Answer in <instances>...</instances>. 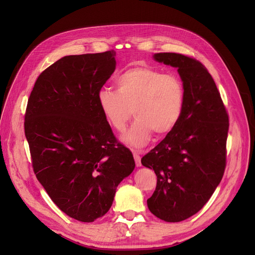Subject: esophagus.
Instances as JSON below:
<instances>
[{"label": "esophagus", "mask_w": 255, "mask_h": 255, "mask_svg": "<svg viewBox=\"0 0 255 255\" xmlns=\"http://www.w3.org/2000/svg\"><path fill=\"white\" fill-rule=\"evenodd\" d=\"M133 155H134V159H135L136 166H137V167H140V166H141V161H140V153H139V151L133 150Z\"/></svg>", "instance_id": "esophagus-1"}]
</instances>
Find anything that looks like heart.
Returning <instances> with one entry per match:
<instances>
[{
    "mask_svg": "<svg viewBox=\"0 0 255 255\" xmlns=\"http://www.w3.org/2000/svg\"><path fill=\"white\" fill-rule=\"evenodd\" d=\"M117 90L103 87L98 103L110 125L126 129L132 116L136 117L123 140L134 146L148 143L153 132L163 136L179 123L185 104V87L179 75L151 67H134L116 79Z\"/></svg>",
    "mask_w": 255,
    "mask_h": 255,
    "instance_id": "obj_1",
    "label": "heart"
}]
</instances>
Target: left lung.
<instances>
[{"label": "left lung", "instance_id": "1", "mask_svg": "<svg viewBox=\"0 0 255 255\" xmlns=\"http://www.w3.org/2000/svg\"><path fill=\"white\" fill-rule=\"evenodd\" d=\"M154 59L177 68L185 104L176 127L141 158L157 176L146 203L157 218L179 222L201 210L222 179L229 115L212 75L199 60L179 53H157Z\"/></svg>", "mask_w": 255, "mask_h": 255}]
</instances>
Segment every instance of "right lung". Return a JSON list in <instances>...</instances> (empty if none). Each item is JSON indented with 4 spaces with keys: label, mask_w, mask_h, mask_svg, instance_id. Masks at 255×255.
<instances>
[{
    "label": "right lung",
    "mask_w": 255,
    "mask_h": 255,
    "mask_svg": "<svg viewBox=\"0 0 255 255\" xmlns=\"http://www.w3.org/2000/svg\"><path fill=\"white\" fill-rule=\"evenodd\" d=\"M115 56L111 50L58 59L38 76L26 106L24 132L37 180L59 210L82 222L109 212L119 183L135 168L98 103Z\"/></svg>",
    "instance_id": "right-lung-1"
}]
</instances>
